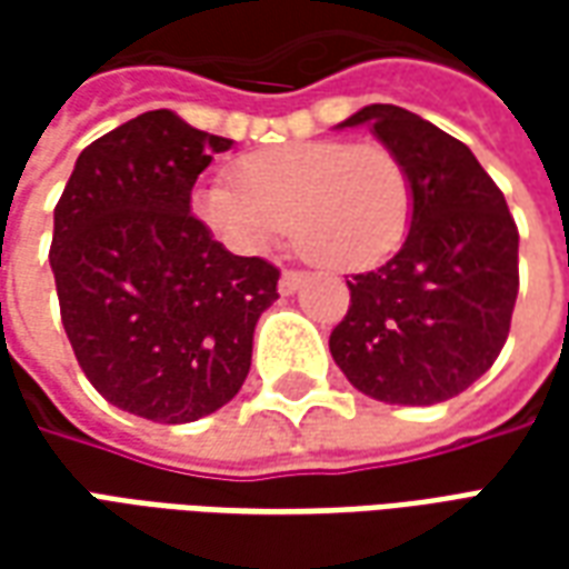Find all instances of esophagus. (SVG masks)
Masks as SVG:
<instances>
[{
  "label": "esophagus",
  "mask_w": 569,
  "mask_h": 569,
  "mask_svg": "<svg viewBox=\"0 0 569 569\" xmlns=\"http://www.w3.org/2000/svg\"><path fill=\"white\" fill-rule=\"evenodd\" d=\"M305 283V273L301 271H283V277H280V292L283 296H292L298 286Z\"/></svg>",
  "instance_id": "obj_1"
}]
</instances>
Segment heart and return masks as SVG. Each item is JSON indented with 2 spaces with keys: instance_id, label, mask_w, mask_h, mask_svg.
Wrapping results in <instances>:
<instances>
[{
  "instance_id": "b5f03b06",
  "label": "heart",
  "mask_w": 569,
  "mask_h": 569,
  "mask_svg": "<svg viewBox=\"0 0 569 569\" xmlns=\"http://www.w3.org/2000/svg\"><path fill=\"white\" fill-rule=\"evenodd\" d=\"M240 179L207 176L194 212L224 247L261 256L292 224L296 247L329 271H366L411 224V176L378 140H301L249 154Z\"/></svg>"
}]
</instances>
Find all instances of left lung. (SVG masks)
<instances>
[{
    "instance_id": "8db88e82",
    "label": "left lung",
    "mask_w": 569,
    "mask_h": 569,
    "mask_svg": "<svg viewBox=\"0 0 569 569\" xmlns=\"http://www.w3.org/2000/svg\"><path fill=\"white\" fill-rule=\"evenodd\" d=\"M371 133L411 176V228L378 271L357 273L347 317L329 335L338 369L390 406H436L500 357L518 298V228L502 191L460 140L390 103L341 128Z\"/></svg>"
}]
</instances>
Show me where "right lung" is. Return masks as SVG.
<instances>
[{
  "mask_svg": "<svg viewBox=\"0 0 569 569\" xmlns=\"http://www.w3.org/2000/svg\"><path fill=\"white\" fill-rule=\"evenodd\" d=\"M231 140L170 109L130 118L81 151L54 207L60 320L93 390L154 423L228 406L280 271L234 256L191 216V188Z\"/></svg>",
  "mask_w": 569,
  "mask_h": 569,
  "instance_id": "1",
  "label": "right lung"
}]
</instances>
